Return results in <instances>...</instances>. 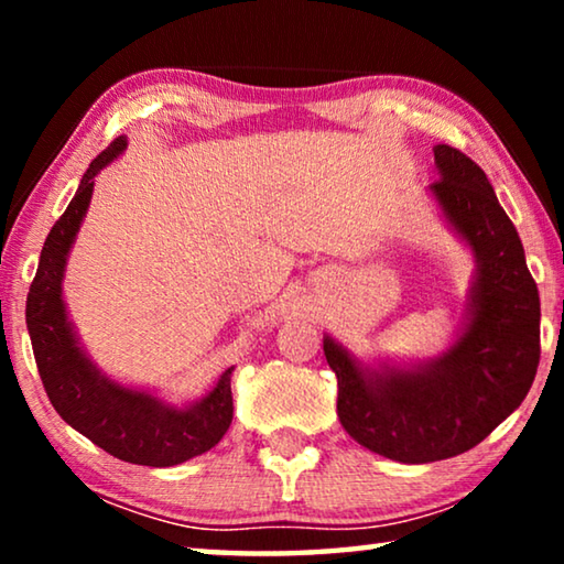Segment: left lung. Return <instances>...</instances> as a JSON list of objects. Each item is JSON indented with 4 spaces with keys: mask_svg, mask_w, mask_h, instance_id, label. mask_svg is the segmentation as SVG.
<instances>
[{
    "mask_svg": "<svg viewBox=\"0 0 564 564\" xmlns=\"http://www.w3.org/2000/svg\"><path fill=\"white\" fill-rule=\"evenodd\" d=\"M431 191L477 256L473 318L443 358L417 370H360L328 336L323 352L338 378V417L362 447L398 463H435L482 443L538 373L540 295L520 236L470 156L437 144Z\"/></svg>",
    "mask_w": 564,
    "mask_h": 564,
    "instance_id": "left-lung-1",
    "label": "left lung"
}]
</instances>
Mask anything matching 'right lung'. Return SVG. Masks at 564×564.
Listing matches in <instances>:
<instances>
[{
	"instance_id": "1",
	"label": "right lung",
	"mask_w": 564,
	"mask_h": 564,
	"mask_svg": "<svg viewBox=\"0 0 564 564\" xmlns=\"http://www.w3.org/2000/svg\"><path fill=\"white\" fill-rule=\"evenodd\" d=\"M127 139L119 137L91 161L74 198L46 236L40 269L26 295V328L34 360L52 405L74 431L123 463L171 467L196 457L221 441L234 420L231 370L218 378L212 393L191 408H171L154 395L121 388L99 376L76 346L62 301L66 253L91 202L94 176L119 156Z\"/></svg>"
}]
</instances>
